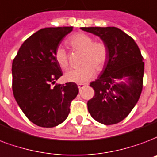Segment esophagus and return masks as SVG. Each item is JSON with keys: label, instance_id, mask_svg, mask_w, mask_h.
Wrapping results in <instances>:
<instances>
[{"label": "esophagus", "instance_id": "esophagus-1", "mask_svg": "<svg viewBox=\"0 0 157 157\" xmlns=\"http://www.w3.org/2000/svg\"><path fill=\"white\" fill-rule=\"evenodd\" d=\"M85 86H86V85H85V84H78V88L80 90H81V89H83Z\"/></svg>", "mask_w": 157, "mask_h": 157}]
</instances>
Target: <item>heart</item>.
<instances>
[{"instance_id":"b5f03b06","label":"heart","mask_w":157,"mask_h":157,"mask_svg":"<svg viewBox=\"0 0 157 157\" xmlns=\"http://www.w3.org/2000/svg\"><path fill=\"white\" fill-rule=\"evenodd\" d=\"M71 46L84 51L81 67L72 68L65 73V80L69 82L86 83L94 76L95 69L102 70L108 58V48L102 41L94 42L91 36L86 33H79L71 36L69 40ZM55 59L63 69L68 67L67 54L64 48L60 46L55 51Z\"/></svg>"}]
</instances>
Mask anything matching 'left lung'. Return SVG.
<instances>
[{
	"instance_id": "left-lung-1",
	"label": "left lung",
	"mask_w": 157,
	"mask_h": 157,
	"mask_svg": "<svg viewBox=\"0 0 157 157\" xmlns=\"http://www.w3.org/2000/svg\"><path fill=\"white\" fill-rule=\"evenodd\" d=\"M81 29L100 37L109 52L103 70L90 84L94 95L87 102L88 111L100 124H118L132 110L142 93L144 63L139 48L116 27Z\"/></svg>"
}]
</instances>
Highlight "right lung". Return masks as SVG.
<instances>
[{
    "label": "right lung",
    "instance_id": "obj_1",
    "mask_svg": "<svg viewBox=\"0 0 157 157\" xmlns=\"http://www.w3.org/2000/svg\"><path fill=\"white\" fill-rule=\"evenodd\" d=\"M73 27L45 28L23 43L12 63V90L18 105L33 124L43 128L66 120L70 105L78 94L77 85L54 84L63 71L55 51Z\"/></svg>",
    "mask_w": 157,
    "mask_h": 157
}]
</instances>
